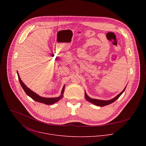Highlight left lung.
Wrapping results in <instances>:
<instances>
[{
	"instance_id": "1",
	"label": "left lung",
	"mask_w": 146,
	"mask_h": 146,
	"mask_svg": "<svg viewBox=\"0 0 146 146\" xmlns=\"http://www.w3.org/2000/svg\"><path fill=\"white\" fill-rule=\"evenodd\" d=\"M126 87H125V88L123 90V91L119 94L117 96H116L115 98H114L113 99H111V100H99V99H92L90 98L86 94V92H85V98L86 99L90 102L94 104V105L98 106H100V107H103V106H105L108 105H110V104L113 103L114 102H115L122 94V93L124 92L125 90Z\"/></svg>"
}]
</instances>
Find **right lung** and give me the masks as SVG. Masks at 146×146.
<instances>
[{
  "mask_svg": "<svg viewBox=\"0 0 146 146\" xmlns=\"http://www.w3.org/2000/svg\"><path fill=\"white\" fill-rule=\"evenodd\" d=\"M17 74H18V79L20 82V84L21 86V87H23V90H24V91L25 92V93L29 96L31 97L32 99H33L34 100L40 102V103H44L46 105H52V104H54L56 102H57L58 101H59L60 99H61L64 96V90H65V85L63 87V88H62V92H61V94L59 96L56 97V98H43L40 96L38 95H37V94H36L35 92H34L33 91H32L31 90H30L28 87H27L24 83L22 81V80H21V78L19 77V75L18 74V72L17 71Z\"/></svg>",
  "mask_w": 146,
  "mask_h": 146,
  "instance_id": "1",
  "label": "right lung"
}]
</instances>
